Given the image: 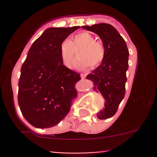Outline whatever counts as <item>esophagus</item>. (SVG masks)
I'll return each mask as SVG.
<instances>
[{
    "label": "esophagus",
    "mask_w": 157,
    "mask_h": 157,
    "mask_svg": "<svg viewBox=\"0 0 157 157\" xmlns=\"http://www.w3.org/2000/svg\"><path fill=\"white\" fill-rule=\"evenodd\" d=\"M80 76H81L82 79H84V78H86V74H80Z\"/></svg>",
    "instance_id": "obj_1"
}]
</instances>
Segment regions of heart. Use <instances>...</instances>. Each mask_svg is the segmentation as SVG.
<instances>
[{"label":"heart","instance_id":"b5f03b06","mask_svg":"<svg viewBox=\"0 0 157 157\" xmlns=\"http://www.w3.org/2000/svg\"><path fill=\"white\" fill-rule=\"evenodd\" d=\"M77 51L75 66L83 69L88 66L95 68L102 64L106 56V48L102 42L95 41V38L86 32L74 35L72 41L65 39L60 45L61 61L65 67L71 68Z\"/></svg>","mask_w":157,"mask_h":157}]
</instances>
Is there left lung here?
Wrapping results in <instances>:
<instances>
[{
  "label": "left lung",
  "mask_w": 157,
  "mask_h": 157,
  "mask_svg": "<svg viewBox=\"0 0 157 157\" xmlns=\"http://www.w3.org/2000/svg\"><path fill=\"white\" fill-rule=\"evenodd\" d=\"M82 28L97 34L106 48L104 61L86 79L93 82L94 90H99L105 100V108L97 114L98 118L107 119L116 113L124 97L129 52L125 41L112 25L99 23Z\"/></svg>",
  "instance_id": "left-lung-1"
}]
</instances>
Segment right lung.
<instances>
[{"label":"right lung","instance_id":"right-lung-1","mask_svg":"<svg viewBox=\"0 0 157 157\" xmlns=\"http://www.w3.org/2000/svg\"><path fill=\"white\" fill-rule=\"evenodd\" d=\"M79 28L47 29L33 42L22 65L18 102L24 118L34 127L56 125L77 99L75 84L80 74L63 64L60 45Z\"/></svg>","mask_w":157,"mask_h":157}]
</instances>
